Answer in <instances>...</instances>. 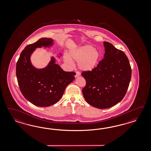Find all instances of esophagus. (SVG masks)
<instances>
[{
	"label": "esophagus",
	"mask_w": 151,
	"mask_h": 151,
	"mask_svg": "<svg viewBox=\"0 0 151 151\" xmlns=\"http://www.w3.org/2000/svg\"><path fill=\"white\" fill-rule=\"evenodd\" d=\"M79 76H80V72H78V71H76V75H75V77H78Z\"/></svg>",
	"instance_id": "34e87169"
}]
</instances>
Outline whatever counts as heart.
I'll use <instances>...</instances> for the list:
<instances>
[{"label":"heart","mask_w":151,"mask_h":151,"mask_svg":"<svg viewBox=\"0 0 151 151\" xmlns=\"http://www.w3.org/2000/svg\"><path fill=\"white\" fill-rule=\"evenodd\" d=\"M100 58L99 52L90 45H84L71 50L68 55L64 56V61L72 65L73 62H77L80 70L90 71L94 70L98 65Z\"/></svg>","instance_id":"1"}]
</instances>
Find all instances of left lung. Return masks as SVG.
I'll list each match as a JSON object with an SVG mask.
<instances>
[{"instance_id": "left-lung-1", "label": "left lung", "mask_w": 151, "mask_h": 151, "mask_svg": "<svg viewBox=\"0 0 151 151\" xmlns=\"http://www.w3.org/2000/svg\"><path fill=\"white\" fill-rule=\"evenodd\" d=\"M104 58L94 70L83 71L86 85L82 89L86 101L98 109H107L124 97L132 77L129 60L123 52L104 42Z\"/></svg>"}]
</instances>
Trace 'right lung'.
<instances>
[{"mask_svg": "<svg viewBox=\"0 0 151 151\" xmlns=\"http://www.w3.org/2000/svg\"><path fill=\"white\" fill-rule=\"evenodd\" d=\"M53 44L51 38L45 37L27 45L16 64V76L20 91L26 99L37 106H50L57 103L76 75L74 72L64 71L55 63L53 57L44 68L37 69L33 66L30 57L36 48H50ZM59 55L60 58L61 53Z\"/></svg>", "mask_w": 151, "mask_h": 151, "instance_id": "1", "label": "right lung"}]
</instances>
